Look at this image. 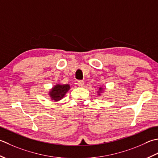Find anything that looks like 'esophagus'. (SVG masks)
Segmentation results:
<instances>
[{
  "label": "esophagus",
  "instance_id": "34e87169",
  "mask_svg": "<svg viewBox=\"0 0 158 158\" xmlns=\"http://www.w3.org/2000/svg\"><path fill=\"white\" fill-rule=\"evenodd\" d=\"M84 85H85V82L82 80H80V81L78 82V86H80V87H83Z\"/></svg>",
  "mask_w": 158,
  "mask_h": 158
}]
</instances>
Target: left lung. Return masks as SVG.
I'll list each match as a JSON object with an SVG mask.
<instances>
[{
  "mask_svg": "<svg viewBox=\"0 0 158 158\" xmlns=\"http://www.w3.org/2000/svg\"><path fill=\"white\" fill-rule=\"evenodd\" d=\"M97 92V93H98V96H101V94L102 93L104 92V88H102V87H99V89H98V91H96Z\"/></svg>",
  "mask_w": 158,
  "mask_h": 158,
  "instance_id": "1",
  "label": "left lung"
}]
</instances>
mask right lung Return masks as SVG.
Returning a JSON list of instances; mask_svg holds the SVG:
<instances>
[{
    "label": "right lung",
    "instance_id": "add662e5",
    "mask_svg": "<svg viewBox=\"0 0 158 158\" xmlns=\"http://www.w3.org/2000/svg\"><path fill=\"white\" fill-rule=\"evenodd\" d=\"M70 89V85L69 84H56L51 89L48 95H49L50 99L54 102H59L60 99H62L66 93L68 92Z\"/></svg>",
    "mask_w": 158,
    "mask_h": 158
}]
</instances>
